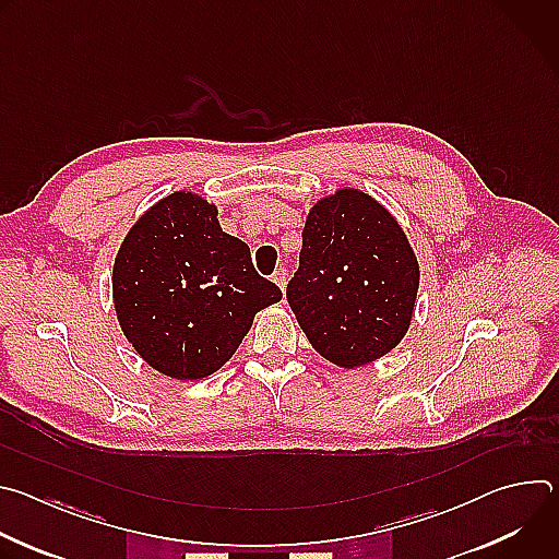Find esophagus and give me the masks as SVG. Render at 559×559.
I'll return each instance as SVG.
<instances>
[{"label": "esophagus", "instance_id": "1", "mask_svg": "<svg viewBox=\"0 0 559 559\" xmlns=\"http://www.w3.org/2000/svg\"><path fill=\"white\" fill-rule=\"evenodd\" d=\"M272 281L281 287V292H285V287H287V270H278V272H274Z\"/></svg>", "mask_w": 559, "mask_h": 559}]
</instances>
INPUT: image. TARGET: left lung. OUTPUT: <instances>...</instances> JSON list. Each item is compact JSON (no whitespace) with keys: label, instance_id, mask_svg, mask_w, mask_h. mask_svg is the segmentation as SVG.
Listing matches in <instances>:
<instances>
[{"label":"left lung","instance_id":"obj_1","mask_svg":"<svg viewBox=\"0 0 559 559\" xmlns=\"http://www.w3.org/2000/svg\"><path fill=\"white\" fill-rule=\"evenodd\" d=\"M300 267L287 300L311 347L356 369L409 332L420 265L403 225L358 188L318 199L305 218Z\"/></svg>","mask_w":559,"mask_h":559}]
</instances>
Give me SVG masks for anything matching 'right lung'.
<instances>
[{
    "mask_svg": "<svg viewBox=\"0 0 559 559\" xmlns=\"http://www.w3.org/2000/svg\"><path fill=\"white\" fill-rule=\"evenodd\" d=\"M281 289L259 276L248 243L221 229L218 207L179 190L147 207L112 265L123 336L158 373L201 380L243 343L254 316Z\"/></svg>",
    "mask_w": 559,
    "mask_h": 559,
    "instance_id": "1",
    "label": "right lung"
}]
</instances>
